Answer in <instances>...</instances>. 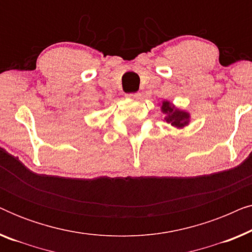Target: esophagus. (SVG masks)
Segmentation results:
<instances>
[{
	"label": "esophagus",
	"instance_id": "34e87169",
	"mask_svg": "<svg viewBox=\"0 0 252 252\" xmlns=\"http://www.w3.org/2000/svg\"><path fill=\"white\" fill-rule=\"evenodd\" d=\"M141 94L140 93H132V94H127V97L130 99H139Z\"/></svg>",
	"mask_w": 252,
	"mask_h": 252
}]
</instances>
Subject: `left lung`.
<instances>
[{"mask_svg":"<svg viewBox=\"0 0 252 252\" xmlns=\"http://www.w3.org/2000/svg\"><path fill=\"white\" fill-rule=\"evenodd\" d=\"M160 111L164 113V122L171 124L177 129H182L190 123V113L175 106L171 101L164 99L160 103Z\"/></svg>","mask_w":252,"mask_h":252,"instance_id":"1","label":"left lung"}]
</instances>
